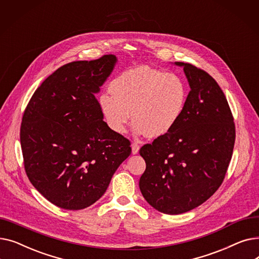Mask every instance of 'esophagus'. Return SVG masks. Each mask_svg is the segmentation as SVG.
<instances>
[{
    "label": "esophagus",
    "mask_w": 259,
    "mask_h": 259,
    "mask_svg": "<svg viewBox=\"0 0 259 259\" xmlns=\"http://www.w3.org/2000/svg\"><path fill=\"white\" fill-rule=\"evenodd\" d=\"M131 149H132V154H138L140 151V145L137 143H133L131 145Z\"/></svg>",
    "instance_id": "34e87169"
}]
</instances>
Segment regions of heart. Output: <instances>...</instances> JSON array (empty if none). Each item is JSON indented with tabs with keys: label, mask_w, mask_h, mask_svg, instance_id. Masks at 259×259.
<instances>
[{
	"label": "heart",
	"mask_w": 259,
	"mask_h": 259,
	"mask_svg": "<svg viewBox=\"0 0 259 259\" xmlns=\"http://www.w3.org/2000/svg\"><path fill=\"white\" fill-rule=\"evenodd\" d=\"M110 94L99 98L106 126L116 134L124 133L132 115L135 134L157 139L171 132L181 120L189 88L179 74L139 66L118 74L109 85ZM132 114H130V111Z\"/></svg>",
	"instance_id": "b5f03b06"
}]
</instances>
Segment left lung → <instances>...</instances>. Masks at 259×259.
<instances>
[{"label":"left lung","instance_id":"1","mask_svg":"<svg viewBox=\"0 0 259 259\" xmlns=\"http://www.w3.org/2000/svg\"><path fill=\"white\" fill-rule=\"evenodd\" d=\"M174 65L184 68L190 86L185 112L171 132L140 150L146 161L141 192L170 215L192 210L216 192L235 143L233 116L216 80L191 64Z\"/></svg>","mask_w":259,"mask_h":259}]
</instances>
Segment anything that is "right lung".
Segmentation results:
<instances>
[{
    "label": "right lung",
    "mask_w": 259,
    "mask_h": 259,
    "mask_svg": "<svg viewBox=\"0 0 259 259\" xmlns=\"http://www.w3.org/2000/svg\"><path fill=\"white\" fill-rule=\"evenodd\" d=\"M117 63L114 54L60 67L27 105L21 146L27 176L47 200L81 210L99 200L130 142L109 129L95 94Z\"/></svg>",
    "instance_id": "1"
}]
</instances>
